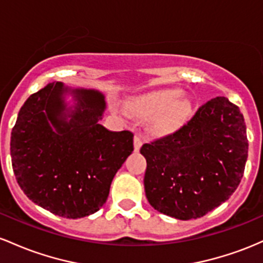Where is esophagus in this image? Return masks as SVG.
I'll return each mask as SVG.
<instances>
[{
    "mask_svg": "<svg viewBox=\"0 0 263 263\" xmlns=\"http://www.w3.org/2000/svg\"><path fill=\"white\" fill-rule=\"evenodd\" d=\"M143 145V140H141V138L139 135H135L134 137V152H139L140 150V146Z\"/></svg>",
    "mask_w": 263,
    "mask_h": 263,
    "instance_id": "obj_1",
    "label": "esophagus"
}]
</instances>
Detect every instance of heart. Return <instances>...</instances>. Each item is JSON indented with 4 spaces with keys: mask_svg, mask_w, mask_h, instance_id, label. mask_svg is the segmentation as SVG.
Instances as JSON below:
<instances>
[{
    "mask_svg": "<svg viewBox=\"0 0 263 263\" xmlns=\"http://www.w3.org/2000/svg\"><path fill=\"white\" fill-rule=\"evenodd\" d=\"M176 97V90H156L133 103V110L144 118L158 114L155 119L156 130L160 133L174 132L181 125L189 110L187 103L185 100H175Z\"/></svg>",
    "mask_w": 263,
    "mask_h": 263,
    "instance_id": "1",
    "label": "heart"
}]
</instances>
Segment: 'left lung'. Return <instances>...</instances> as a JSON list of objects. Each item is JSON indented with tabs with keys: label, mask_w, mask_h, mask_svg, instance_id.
I'll use <instances>...</instances> for the list:
<instances>
[{
	"label": "left lung",
	"mask_w": 263,
	"mask_h": 263,
	"mask_svg": "<svg viewBox=\"0 0 263 263\" xmlns=\"http://www.w3.org/2000/svg\"><path fill=\"white\" fill-rule=\"evenodd\" d=\"M140 153L150 205L179 220L202 217L229 200L242 179L249 153L243 116L225 97H216Z\"/></svg>",
	"instance_id": "left-lung-1"
}]
</instances>
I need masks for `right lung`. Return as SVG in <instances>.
<instances>
[{
    "mask_svg": "<svg viewBox=\"0 0 263 263\" xmlns=\"http://www.w3.org/2000/svg\"><path fill=\"white\" fill-rule=\"evenodd\" d=\"M68 90L55 82L29 96L11 133V158L29 200L58 216L81 219L107 201L111 180L134 150V134L99 124L105 100L97 90H70L77 104L67 110Z\"/></svg>",
    "mask_w": 263,
    "mask_h": 263,
    "instance_id": "obj_1",
    "label": "right lung"
}]
</instances>
